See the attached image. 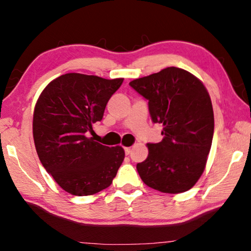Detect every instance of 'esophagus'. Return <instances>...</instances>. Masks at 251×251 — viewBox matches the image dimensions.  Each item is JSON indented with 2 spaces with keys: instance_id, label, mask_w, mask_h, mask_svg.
<instances>
[{
  "instance_id": "obj_1",
  "label": "esophagus",
  "mask_w": 251,
  "mask_h": 251,
  "mask_svg": "<svg viewBox=\"0 0 251 251\" xmlns=\"http://www.w3.org/2000/svg\"><path fill=\"white\" fill-rule=\"evenodd\" d=\"M130 151H131L130 147H125V154H126V155H129Z\"/></svg>"
}]
</instances>
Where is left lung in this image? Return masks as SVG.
Wrapping results in <instances>:
<instances>
[{"mask_svg":"<svg viewBox=\"0 0 251 251\" xmlns=\"http://www.w3.org/2000/svg\"><path fill=\"white\" fill-rule=\"evenodd\" d=\"M148 100L154 123L163 124V141L147 144L148 156L137 164L145 185L167 194L189 190L205 171L214 135V110L205 85L178 67L129 83Z\"/></svg>","mask_w":251,"mask_h":251,"instance_id":"obj_1","label":"left lung"}]
</instances>
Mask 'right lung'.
<instances>
[{
  "label": "right lung",
  "mask_w": 251,
  "mask_h": 251,
  "mask_svg": "<svg viewBox=\"0 0 251 251\" xmlns=\"http://www.w3.org/2000/svg\"><path fill=\"white\" fill-rule=\"evenodd\" d=\"M123 80L67 73L50 82L36 100V152L46 172L69 194L88 196L107 188L125 158L122 146H104L87 136Z\"/></svg>",
  "instance_id": "obj_1"
}]
</instances>
